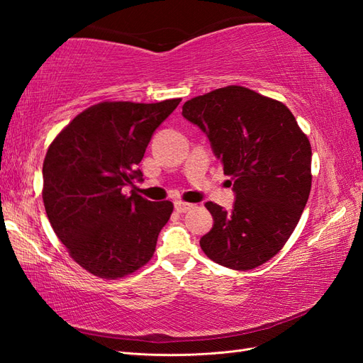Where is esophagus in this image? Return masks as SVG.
<instances>
[{"label":"esophagus","mask_w":363,"mask_h":363,"mask_svg":"<svg viewBox=\"0 0 363 363\" xmlns=\"http://www.w3.org/2000/svg\"><path fill=\"white\" fill-rule=\"evenodd\" d=\"M194 207H195V204H190V203H184V201H176L174 203V209H176V212H179V213H186L187 211L194 209Z\"/></svg>","instance_id":"1"}]
</instances>
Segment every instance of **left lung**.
I'll list each match as a JSON object with an SVG mask.
<instances>
[{
	"instance_id": "obj_1",
	"label": "left lung",
	"mask_w": 363,
	"mask_h": 363,
	"mask_svg": "<svg viewBox=\"0 0 363 363\" xmlns=\"http://www.w3.org/2000/svg\"><path fill=\"white\" fill-rule=\"evenodd\" d=\"M182 115L204 130L234 181L233 211L206 203L213 228L201 250L230 269L260 267L287 243L309 199V138L284 103L242 86L191 98Z\"/></svg>"
}]
</instances>
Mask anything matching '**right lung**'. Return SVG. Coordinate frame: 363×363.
Segmentation results:
<instances>
[{"label":"right lung","mask_w":363,"mask_h":363,"mask_svg":"<svg viewBox=\"0 0 363 363\" xmlns=\"http://www.w3.org/2000/svg\"><path fill=\"white\" fill-rule=\"evenodd\" d=\"M181 98L103 101L87 107L51 142L43 160L46 215L70 257L101 279H120L151 260L172 201L152 203L125 187L157 126Z\"/></svg>","instance_id":"1"}]
</instances>
